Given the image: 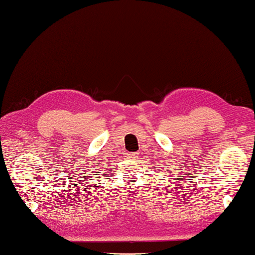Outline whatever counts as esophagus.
<instances>
[{
	"instance_id": "34e87169",
	"label": "esophagus",
	"mask_w": 255,
	"mask_h": 255,
	"mask_svg": "<svg viewBox=\"0 0 255 255\" xmlns=\"http://www.w3.org/2000/svg\"><path fill=\"white\" fill-rule=\"evenodd\" d=\"M127 156H128V158L133 159V158H135V157H137V153H128Z\"/></svg>"
}]
</instances>
